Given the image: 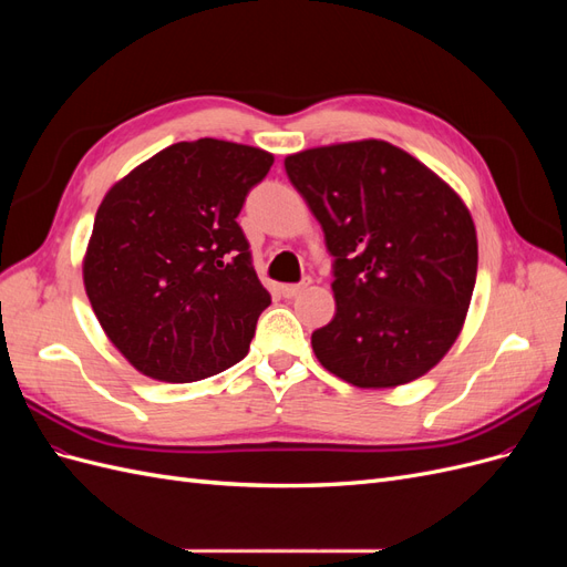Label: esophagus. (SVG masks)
I'll return each mask as SVG.
<instances>
[{
    "label": "esophagus",
    "mask_w": 567,
    "mask_h": 567,
    "mask_svg": "<svg viewBox=\"0 0 567 567\" xmlns=\"http://www.w3.org/2000/svg\"><path fill=\"white\" fill-rule=\"evenodd\" d=\"M310 284H312V279L305 277L300 284H286V286H281V293H284L286 298H296L298 293H302V290L310 288Z\"/></svg>",
    "instance_id": "1"
}]
</instances>
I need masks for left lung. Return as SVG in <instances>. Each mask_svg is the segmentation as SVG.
I'll return each mask as SVG.
<instances>
[{
  "label": "left lung",
  "mask_w": 567,
  "mask_h": 567,
  "mask_svg": "<svg viewBox=\"0 0 567 567\" xmlns=\"http://www.w3.org/2000/svg\"><path fill=\"white\" fill-rule=\"evenodd\" d=\"M333 257L336 317L312 333L323 369L357 388L419 379L466 319L477 238L463 200L406 151L367 140L284 161Z\"/></svg>",
  "instance_id": "1"
}]
</instances>
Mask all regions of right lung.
Here are the masks:
<instances>
[{"mask_svg": "<svg viewBox=\"0 0 567 567\" xmlns=\"http://www.w3.org/2000/svg\"><path fill=\"white\" fill-rule=\"evenodd\" d=\"M274 156L196 140L163 148L101 200L84 288L127 362L156 381H200L248 354L271 296L238 227Z\"/></svg>", "mask_w": 567, "mask_h": 567, "instance_id": "1", "label": "right lung"}]
</instances>
